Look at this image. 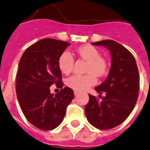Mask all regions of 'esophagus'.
<instances>
[{
  "instance_id": "esophagus-1",
  "label": "esophagus",
  "mask_w": 150,
  "mask_h": 150,
  "mask_svg": "<svg viewBox=\"0 0 150 150\" xmlns=\"http://www.w3.org/2000/svg\"><path fill=\"white\" fill-rule=\"evenodd\" d=\"M74 95H75V96H77V95H78L79 93H80V91H76V90H74Z\"/></svg>"
}]
</instances>
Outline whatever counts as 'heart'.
Masks as SVG:
<instances>
[{
    "label": "heart",
    "instance_id": "1",
    "mask_svg": "<svg viewBox=\"0 0 150 150\" xmlns=\"http://www.w3.org/2000/svg\"><path fill=\"white\" fill-rule=\"evenodd\" d=\"M81 59L87 61L84 75L74 74L67 80V85L76 91H83L97 83V76H104L107 72V63L101 57L100 52L91 45H83L76 50ZM59 69L62 74H69L73 70L74 59L68 52H62L58 60Z\"/></svg>",
    "mask_w": 150,
    "mask_h": 150
}]
</instances>
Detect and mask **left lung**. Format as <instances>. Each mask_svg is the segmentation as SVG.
<instances>
[{
	"label": "left lung",
	"instance_id": "1",
	"mask_svg": "<svg viewBox=\"0 0 150 150\" xmlns=\"http://www.w3.org/2000/svg\"><path fill=\"white\" fill-rule=\"evenodd\" d=\"M110 50L112 63L107 77L96 91L105 96L99 101L89 94L85 105L88 122L101 130L111 129L125 121L134 108L139 96V74L133 54L124 46L112 40L91 43Z\"/></svg>",
	"mask_w": 150,
	"mask_h": 150
}]
</instances>
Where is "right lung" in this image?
I'll return each mask as SVG.
<instances>
[{
	"instance_id": "obj_1",
	"label": "right lung",
	"mask_w": 150,
	"mask_h": 150,
	"mask_svg": "<svg viewBox=\"0 0 150 150\" xmlns=\"http://www.w3.org/2000/svg\"><path fill=\"white\" fill-rule=\"evenodd\" d=\"M69 44L54 39H42L26 48L21 57L16 75V95L23 114L31 125L40 130L57 127L66 114L74 91L63 87L58 60ZM61 88L59 93L50 87Z\"/></svg>"
}]
</instances>
